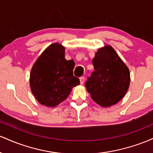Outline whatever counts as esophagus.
<instances>
[{"label":"esophagus","instance_id":"esophagus-1","mask_svg":"<svg viewBox=\"0 0 153 153\" xmlns=\"http://www.w3.org/2000/svg\"><path fill=\"white\" fill-rule=\"evenodd\" d=\"M84 81H85V78H84V77H81V78H80V84H83Z\"/></svg>","mask_w":153,"mask_h":153}]
</instances>
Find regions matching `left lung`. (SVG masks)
<instances>
[{"label": "left lung", "mask_w": 153, "mask_h": 153, "mask_svg": "<svg viewBox=\"0 0 153 153\" xmlns=\"http://www.w3.org/2000/svg\"><path fill=\"white\" fill-rule=\"evenodd\" d=\"M92 62L95 71L85 82L87 91L99 106L115 105L129 87V68L110 45L99 48Z\"/></svg>", "instance_id": "8db88e82"}]
</instances>
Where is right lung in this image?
Wrapping results in <instances>:
<instances>
[{"label":"right lung","instance_id":"1","mask_svg":"<svg viewBox=\"0 0 153 153\" xmlns=\"http://www.w3.org/2000/svg\"><path fill=\"white\" fill-rule=\"evenodd\" d=\"M65 47L54 43L34 62L30 73L31 91L42 105L54 107L65 101L80 80L73 75L75 62L65 58Z\"/></svg>","mask_w":153,"mask_h":153}]
</instances>
